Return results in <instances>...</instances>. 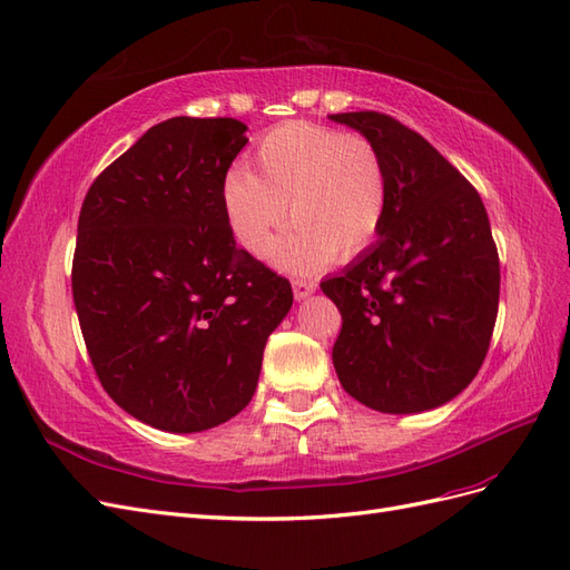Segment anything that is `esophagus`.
Instances as JSON below:
<instances>
[{
  "label": "esophagus",
  "mask_w": 570,
  "mask_h": 570,
  "mask_svg": "<svg viewBox=\"0 0 570 570\" xmlns=\"http://www.w3.org/2000/svg\"><path fill=\"white\" fill-rule=\"evenodd\" d=\"M317 284L311 279H294V296L296 301H305L311 294H315Z\"/></svg>",
  "instance_id": "esophagus-1"
}]
</instances>
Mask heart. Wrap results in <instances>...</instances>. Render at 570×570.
Masks as SVG:
<instances>
[{
  "instance_id": "obj_1",
  "label": "heart",
  "mask_w": 570,
  "mask_h": 570,
  "mask_svg": "<svg viewBox=\"0 0 570 570\" xmlns=\"http://www.w3.org/2000/svg\"><path fill=\"white\" fill-rule=\"evenodd\" d=\"M222 205L234 240L253 257L267 255L288 207L296 224L276 240L272 263L286 272H313L334 253L351 257L380 236L389 174L370 138L288 121L257 142L250 171L226 174Z\"/></svg>"
}]
</instances>
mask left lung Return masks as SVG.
Returning a JSON list of instances; mask_svg holds the SVG:
<instances>
[{
  "label": "left lung",
  "mask_w": 570,
  "mask_h": 570,
  "mask_svg": "<svg viewBox=\"0 0 570 570\" xmlns=\"http://www.w3.org/2000/svg\"><path fill=\"white\" fill-rule=\"evenodd\" d=\"M377 145L389 209L372 248L320 284L341 313V386L380 413H422L475 380L499 311V255L478 190L409 126L332 114Z\"/></svg>",
  "instance_id": "left-lung-1"
}]
</instances>
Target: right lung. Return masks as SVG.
I'll return each mask as SVG.
<instances>
[{"label": "right lung", "mask_w": 570, "mask_h": 570, "mask_svg": "<svg viewBox=\"0 0 570 570\" xmlns=\"http://www.w3.org/2000/svg\"><path fill=\"white\" fill-rule=\"evenodd\" d=\"M238 119L174 117L95 178L78 217L73 303L92 367L145 425L190 434L250 403L294 294L226 224Z\"/></svg>", "instance_id": "add662e5"}]
</instances>
